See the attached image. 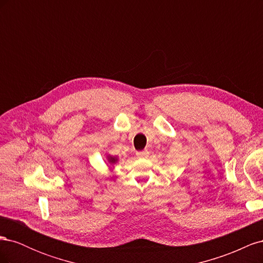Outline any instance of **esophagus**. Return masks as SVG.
<instances>
[{
    "instance_id": "1",
    "label": "esophagus",
    "mask_w": 263,
    "mask_h": 263,
    "mask_svg": "<svg viewBox=\"0 0 263 263\" xmlns=\"http://www.w3.org/2000/svg\"><path fill=\"white\" fill-rule=\"evenodd\" d=\"M138 158H147L149 156V151L148 150H142V151H138L136 153Z\"/></svg>"
}]
</instances>
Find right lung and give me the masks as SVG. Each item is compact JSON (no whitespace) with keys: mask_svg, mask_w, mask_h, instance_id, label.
<instances>
[{"mask_svg":"<svg viewBox=\"0 0 263 263\" xmlns=\"http://www.w3.org/2000/svg\"><path fill=\"white\" fill-rule=\"evenodd\" d=\"M107 160H108V162H110V163H115V162L117 161V158H115V157H110V156H107Z\"/></svg>","mask_w":263,"mask_h":263,"instance_id":"1","label":"right lung"}]
</instances>
